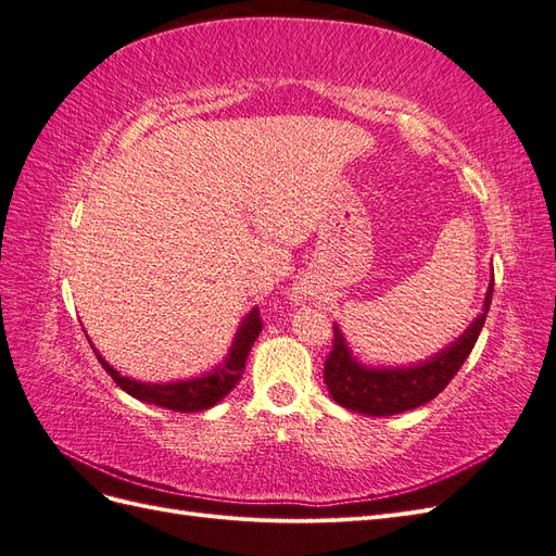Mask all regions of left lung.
<instances>
[{"label":"left lung","mask_w":556,"mask_h":556,"mask_svg":"<svg viewBox=\"0 0 556 556\" xmlns=\"http://www.w3.org/2000/svg\"><path fill=\"white\" fill-rule=\"evenodd\" d=\"M494 292V271L486 290L482 313L466 327L457 341L435 352L427 362L413 366L387 368V366H366L352 357V350L339 325H333V345L325 362V382L331 399L339 406L374 417H387L396 413H406L417 406H425L431 399L439 396L447 382L457 376L462 364L473 350L482 325L490 313Z\"/></svg>","instance_id":"left-lung-1"}]
</instances>
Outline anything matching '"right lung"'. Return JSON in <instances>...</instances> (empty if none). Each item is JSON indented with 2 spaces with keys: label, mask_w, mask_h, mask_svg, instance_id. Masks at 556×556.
<instances>
[{
  "label": "right lung",
  "mask_w": 556,
  "mask_h": 556,
  "mask_svg": "<svg viewBox=\"0 0 556 556\" xmlns=\"http://www.w3.org/2000/svg\"><path fill=\"white\" fill-rule=\"evenodd\" d=\"M260 331H262V319H260V308L255 306L239 325V331L233 336V343L223 364L213 366L211 371L201 374L197 378L176 380V382H141V380L121 376L102 355H99L92 341L90 339L88 341L94 350L99 364L106 368V374L115 380V384L121 387V390H125L129 396L146 403H155V406L169 408L176 413H199V410L213 408L215 403H220L233 387H237V382L243 376L248 352L252 343L257 341Z\"/></svg>",
  "instance_id": "1"
}]
</instances>
